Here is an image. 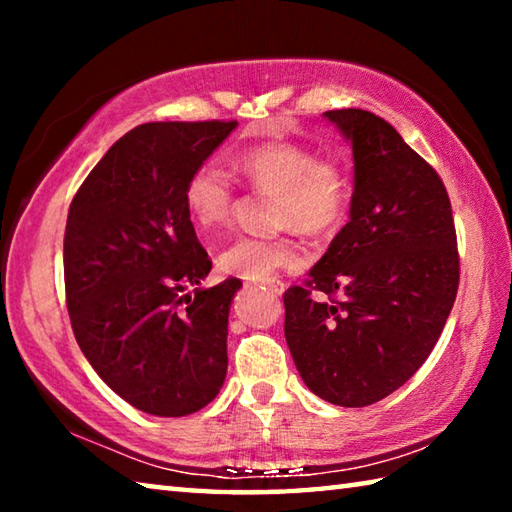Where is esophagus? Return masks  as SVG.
<instances>
[{
    "mask_svg": "<svg viewBox=\"0 0 512 512\" xmlns=\"http://www.w3.org/2000/svg\"><path fill=\"white\" fill-rule=\"evenodd\" d=\"M264 289L271 291L273 296H282L284 289H287V284H284L282 280H268V282L264 284Z\"/></svg>",
    "mask_w": 512,
    "mask_h": 512,
    "instance_id": "34e87169",
    "label": "esophagus"
}]
</instances>
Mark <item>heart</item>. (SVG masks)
Wrapping results in <instances>:
<instances>
[{"label": "heart", "instance_id": "heart-1", "mask_svg": "<svg viewBox=\"0 0 512 512\" xmlns=\"http://www.w3.org/2000/svg\"><path fill=\"white\" fill-rule=\"evenodd\" d=\"M235 167L255 192L275 194V228L325 235L343 221L350 203V178L339 162L320 160L296 144H268L239 153ZM189 219L205 239L228 225L235 210V185L219 162L196 167L185 185ZM305 262V253L289 237H239L216 259L223 275L264 282L284 268Z\"/></svg>", "mask_w": 512, "mask_h": 512}]
</instances>
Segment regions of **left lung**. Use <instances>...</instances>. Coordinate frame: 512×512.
<instances>
[{
  "instance_id": "obj_1",
  "label": "left lung",
  "mask_w": 512,
  "mask_h": 512,
  "mask_svg": "<svg viewBox=\"0 0 512 512\" xmlns=\"http://www.w3.org/2000/svg\"><path fill=\"white\" fill-rule=\"evenodd\" d=\"M323 117L352 146L350 221L307 287L284 293V336L309 391L354 409L397 391L438 343L458 291L456 230L443 180L388 121Z\"/></svg>"
}]
</instances>
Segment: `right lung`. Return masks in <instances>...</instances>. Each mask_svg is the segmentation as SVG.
Returning <instances> with one entry per match:
<instances>
[{
  "label": "right lung",
  "instance_id": "1",
  "mask_svg": "<svg viewBox=\"0 0 512 512\" xmlns=\"http://www.w3.org/2000/svg\"><path fill=\"white\" fill-rule=\"evenodd\" d=\"M235 128L137 126L69 205L63 255L76 343L121 400L160 418L201 411L228 372V316L241 282L201 287L212 262L187 214L185 185Z\"/></svg>",
  "mask_w": 512,
  "mask_h": 512
}]
</instances>
